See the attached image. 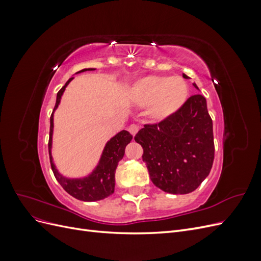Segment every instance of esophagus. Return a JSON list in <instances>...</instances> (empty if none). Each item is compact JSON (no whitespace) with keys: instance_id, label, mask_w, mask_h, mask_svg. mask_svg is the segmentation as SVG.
Segmentation results:
<instances>
[{"instance_id":"obj_1","label":"esophagus","mask_w":261,"mask_h":261,"mask_svg":"<svg viewBox=\"0 0 261 261\" xmlns=\"http://www.w3.org/2000/svg\"><path fill=\"white\" fill-rule=\"evenodd\" d=\"M138 129H139V126H137L136 124H132V125L129 126V127H128V132L132 134L133 136L136 135Z\"/></svg>"}]
</instances>
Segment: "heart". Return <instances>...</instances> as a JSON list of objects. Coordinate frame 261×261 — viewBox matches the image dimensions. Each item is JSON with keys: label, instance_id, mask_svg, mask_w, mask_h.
<instances>
[{"label": "heart", "instance_id": "heart-1", "mask_svg": "<svg viewBox=\"0 0 261 261\" xmlns=\"http://www.w3.org/2000/svg\"><path fill=\"white\" fill-rule=\"evenodd\" d=\"M129 96L138 106L146 107V113L152 121L163 122L184 107L189 86L180 76L149 75L133 84Z\"/></svg>", "mask_w": 261, "mask_h": 261}]
</instances>
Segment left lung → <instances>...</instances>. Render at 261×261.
Returning a JSON list of instances; mask_svg holds the SVG:
<instances>
[{"instance_id": "obj_1", "label": "left lung", "mask_w": 261, "mask_h": 261, "mask_svg": "<svg viewBox=\"0 0 261 261\" xmlns=\"http://www.w3.org/2000/svg\"><path fill=\"white\" fill-rule=\"evenodd\" d=\"M183 77L189 78L185 74ZM135 140L144 149L143 161L156 187L174 195L194 192L209 175L215 159L206 98L201 94L188 98L175 115L159 124L145 125Z\"/></svg>"}]
</instances>
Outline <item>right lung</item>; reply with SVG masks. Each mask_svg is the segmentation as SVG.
<instances>
[{"instance_id":"right-lung-1","label":"right lung","mask_w":261,"mask_h":261,"mask_svg":"<svg viewBox=\"0 0 261 261\" xmlns=\"http://www.w3.org/2000/svg\"><path fill=\"white\" fill-rule=\"evenodd\" d=\"M96 68H84L78 73L86 72V70H94ZM74 80V77L69 78L66 84L62 87V89L57 94V102L50 117V137H49V155L51 168L53 174L60 183V185L65 189V192L68 193L74 198L83 201H98L105 199L110 195L114 193L115 187V170L117 164L120 162L125 154V148L127 146L133 136L127 130H121L117 133L106 144L103 151L101 153L100 160L97 164V167L93 171L84 177L70 178L62 175L58 171L57 167L53 162L52 158V136H53V114L55 110L58 109L63 93L65 91V88L68 84Z\"/></svg>"}]
</instances>
